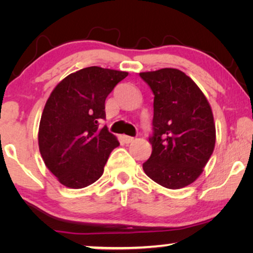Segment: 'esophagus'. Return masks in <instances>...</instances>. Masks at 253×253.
<instances>
[{"label": "esophagus", "instance_id": "1", "mask_svg": "<svg viewBox=\"0 0 253 253\" xmlns=\"http://www.w3.org/2000/svg\"><path fill=\"white\" fill-rule=\"evenodd\" d=\"M122 138H123V141L126 144H130V143H132V141L134 140V138L130 137V136H123Z\"/></svg>", "mask_w": 253, "mask_h": 253}]
</instances>
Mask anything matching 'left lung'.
I'll return each instance as SVG.
<instances>
[{"mask_svg":"<svg viewBox=\"0 0 253 253\" xmlns=\"http://www.w3.org/2000/svg\"><path fill=\"white\" fill-rule=\"evenodd\" d=\"M154 94L152 154L143 164L148 177L182 189L199 177L215 146V123L206 96L178 69L140 72Z\"/></svg>","mask_w":253,"mask_h":253,"instance_id":"8db88e82","label":"left lung"}]
</instances>
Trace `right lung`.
<instances>
[{
    "instance_id": "add662e5",
    "label": "right lung",
    "mask_w": 253,
    "mask_h": 253,
    "mask_svg": "<svg viewBox=\"0 0 253 253\" xmlns=\"http://www.w3.org/2000/svg\"><path fill=\"white\" fill-rule=\"evenodd\" d=\"M126 76L112 69L84 68L67 76L50 93L38 140L44 165L61 184L82 189L101 177L120 143L99 123L106 119V98Z\"/></svg>"
}]
</instances>
